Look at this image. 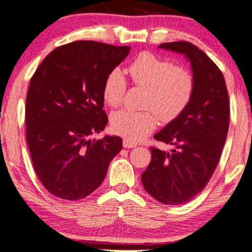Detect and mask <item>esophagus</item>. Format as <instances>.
I'll list each match as a JSON object with an SVG mask.
<instances>
[{
  "label": "esophagus",
  "instance_id": "1",
  "mask_svg": "<svg viewBox=\"0 0 252 252\" xmlns=\"http://www.w3.org/2000/svg\"><path fill=\"white\" fill-rule=\"evenodd\" d=\"M123 146L126 149H132V148H136L137 144L128 141V139H123Z\"/></svg>",
  "mask_w": 252,
  "mask_h": 252
}]
</instances>
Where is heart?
<instances>
[{"instance_id":"1","label":"heart","mask_w":252,"mask_h":252,"mask_svg":"<svg viewBox=\"0 0 252 252\" xmlns=\"http://www.w3.org/2000/svg\"><path fill=\"white\" fill-rule=\"evenodd\" d=\"M128 71L133 84L146 89L144 107L148 109L115 111L110 117V124L117 135L130 142H138L155 130L156 112L163 121H171L183 113L192 98L194 79L186 68L173 66L168 60L150 52L137 56ZM126 89V81L122 72L113 69L103 84L104 102L110 107L120 106Z\"/></svg>"}]
</instances>
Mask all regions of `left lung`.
Masks as SVG:
<instances>
[{
	"instance_id": "obj_1",
	"label": "left lung",
	"mask_w": 252,
	"mask_h": 252,
	"mask_svg": "<svg viewBox=\"0 0 252 252\" xmlns=\"http://www.w3.org/2000/svg\"><path fill=\"white\" fill-rule=\"evenodd\" d=\"M158 47L184 55L194 79L189 106L154 136L173 149L151 148V161L142 174L150 195L176 206L197 195L214 173L227 138L230 107L223 74L199 47L189 41Z\"/></svg>"
}]
</instances>
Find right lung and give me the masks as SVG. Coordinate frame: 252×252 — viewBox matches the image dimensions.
I'll return each mask as SVG.
<instances>
[{
	"instance_id": "add662e5",
	"label": "right lung",
	"mask_w": 252,
	"mask_h": 252,
	"mask_svg": "<svg viewBox=\"0 0 252 252\" xmlns=\"http://www.w3.org/2000/svg\"><path fill=\"white\" fill-rule=\"evenodd\" d=\"M130 46L78 40L57 47L30 80L25 103L27 142L34 171L51 194L80 200L102 184L122 150L119 136L103 131L108 117L102 88Z\"/></svg>"
}]
</instances>
